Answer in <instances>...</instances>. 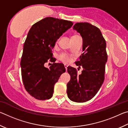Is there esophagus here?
I'll return each instance as SVG.
<instances>
[{"label":"esophagus","mask_w":128,"mask_h":128,"mask_svg":"<svg viewBox=\"0 0 128 128\" xmlns=\"http://www.w3.org/2000/svg\"><path fill=\"white\" fill-rule=\"evenodd\" d=\"M64 67H65V68H66V70H67V67H68V66H66V64H65V65H64Z\"/></svg>","instance_id":"1"}]
</instances>
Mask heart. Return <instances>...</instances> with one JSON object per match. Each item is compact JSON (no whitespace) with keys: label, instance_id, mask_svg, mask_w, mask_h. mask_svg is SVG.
Wrapping results in <instances>:
<instances>
[{"label":"heart","instance_id":"heart-1","mask_svg":"<svg viewBox=\"0 0 128 128\" xmlns=\"http://www.w3.org/2000/svg\"><path fill=\"white\" fill-rule=\"evenodd\" d=\"M78 38H80V36H78L74 35L72 36L71 40H72V41H73L75 40H76V39H77ZM59 58L62 60V62H66V63H68V62H70L71 60H72L71 58L69 57L66 54H65V53H62V54H60L59 56Z\"/></svg>","mask_w":128,"mask_h":128}]
</instances>
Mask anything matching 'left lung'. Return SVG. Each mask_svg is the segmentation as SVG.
I'll return each instance as SVG.
<instances>
[{"label": "left lung", "instance_id": "obj_1", "mask_svg": "<svg viewBox=\"0 0 128 128\" xmlns=\"http://www.w3.org/2000/svg\"><path fill=\"white\" fill-rule=\"evenodd\" d=\"M73 29L80 34L83 40L82 51L79 61L76 62L82 73L68 66L70 80L67 84V95L70 100L85 102L94 97L104 80L105 65L107 61L106 42L100 30L88 22H77Z\"/></svg>", "mask_w": 128, "mask_h": 128}]
</instances>
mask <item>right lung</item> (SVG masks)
Segmentation results:
<instances>
[{
  "label": "right lung",
  "mask_w": 128,
  "mask_h": 128,
  "mask_svg": "<svg viewBox=\"0 0 128 128\" xmlns=\"http://www.w3.org/2000/svg\"><path fill=\"white\" fill-rule=\"evenodd\" d=\"M73 24L71 21L48 17L34 24L28 32L20 63L21 75L26 90L36 99H50L54 85L66 72L62 63H53L49 68L44 63L52 61V49Z\"/></svg>",
  "instance_id": "obj_1"
}]
</instances>
